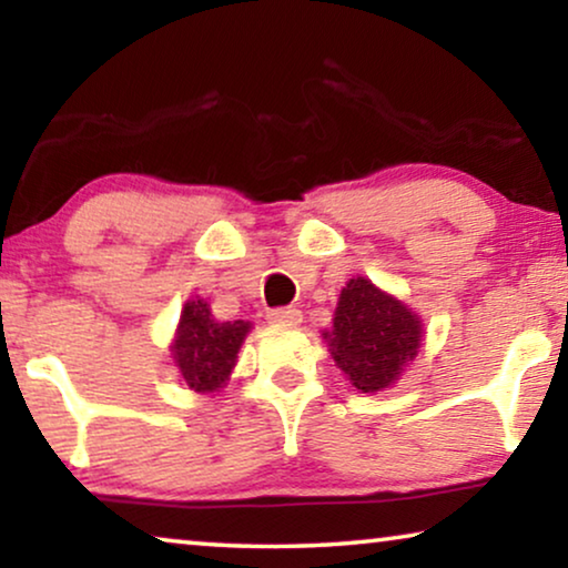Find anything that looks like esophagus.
Returning <instances> with one entry per match:
<instances>
[{"instance_id": "obj_1", "label": "esophagus", "mask_w": 568, "mask_h": 568, "mask_svg": "<svg viewBox=\"0 0 568 568\" xmlns=\"http://www.w3.org/2000/svg\"><path fill=\"white\" fill-rule=\"evenodd\" d=\"M302 321V313L294 307H278L268 313V323L274 325H297Z\"/></svg>"}]
</instances>
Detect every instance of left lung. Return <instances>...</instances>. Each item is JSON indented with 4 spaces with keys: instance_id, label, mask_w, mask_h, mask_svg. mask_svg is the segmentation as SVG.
I'll return each mask as SVG.
<instances>
[{
    "instance_id": "obj_1",
    "label": "left lung",
    "mask_w": 568,
    "mask_h": 568,
    "mask_svg": "<svg viewBox=\"0 0 568 568\" xmlns=\"http://www.w3.org/2000/svg\"><path fill=\"white\" fill-rule=\"evenodd\" d=\"M336 367L359 393L398 383L424 341V321L406 302L364 276L348 278L338 294L333 328L323 331Z\"/></svg>"
}]
</instances>
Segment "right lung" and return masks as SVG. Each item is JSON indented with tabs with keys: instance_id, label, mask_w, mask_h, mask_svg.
I'll use <instances>...</instances> for the list:
<instances>
[{
	"instance_id": "add662e5",
	"label": "right lung",
	"mask_w": 568,
	"mask_h": 568,
	"mask_svg": "<svg viewBox=\"0 0 568 568\" xmlns=\"http://www.w3.org/2000/svg\"><path fill=\"white\" fill-rule=\"evenodd\" d=\"M253 331L251 321H216L204 297L185 300L170 354L185 385L201 395L220 393Z\"/></svg>"
}]
</instances>
